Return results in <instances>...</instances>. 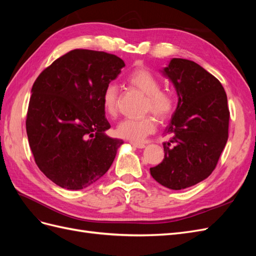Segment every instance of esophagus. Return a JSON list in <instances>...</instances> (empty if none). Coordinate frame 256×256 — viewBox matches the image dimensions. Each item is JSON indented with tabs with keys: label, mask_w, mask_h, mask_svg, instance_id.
<instances>
[{
	"label": "esophagus",
	"mask_w": 256,
	"mask_h": 256,
	"mask_svg": "<svg viewBox=\"0 0 256 256\" xmlns=\"http://www.w3.org/2000/svg\"><path fill=\"white\" fill-rule=\"evenodd\" d=\"M130 144L132 145L134 147H136V148H144V147H145V144H144V143H136V142L131 141Z\"/></svg>",
	"instance_id": "obj_1"
}]
</instances>
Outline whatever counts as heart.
Masks as SVG:
<instances>
[{"instance_id":"obj_1","label":"heart","mask_w":256,"mask_h":256,"mask_svg":"<svg viewBox=\"0 0 256 256\" xmlns=\"http://www.w3.org/2000/svg\"><path fill=\"white\" fill-rule=\"evenodd\" d=\"M129 86L138 90L145 99L143 102V113H152L160 120H166L173 115L176 109V96L172 90H162L160 80L150 69L143 65L136 66L127 76ZM102 104L104 113L115 118L118 113V88L114 83H109L102 95ZM156 129V120L152 114H146L141 118H126L122 120L115 129L118 138L130 141H142L145 136L152 134Z\"/></svg>"}]
</instances>
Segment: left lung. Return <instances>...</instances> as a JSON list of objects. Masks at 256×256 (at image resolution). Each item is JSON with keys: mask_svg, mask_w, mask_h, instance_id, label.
I'll return each instance as SVG.
<instances>
[{"mask_svg": "<svg viewBox=\"0 0 256 256\" xmlns=\"http://www.w3.org/2000/svg\"><path fill=\"white\" fill-rule=\"evenodd\" d=\"M173 83L178 104L166 134L164 159L150 168L154 180L180 190L212 173L228 142L230 110L220 81L194 62L173 58L164 69Z\"/></svg>", "mask_w": 256, "mask_h": 256, "instance_id": "left-lung-1", "label": "left lung"}]
</instances>
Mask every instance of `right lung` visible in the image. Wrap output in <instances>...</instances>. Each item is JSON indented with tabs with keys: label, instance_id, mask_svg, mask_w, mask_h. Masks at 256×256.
<instances>
[{
	"label": "right lung",
	"instance_id": "right-lung-1",
	"mask_svg": "<svg viewBox=\"0 0 256 256\" xmlns=\"http://www.w3.org/2000/svg\"><path fill=\"white\" fill-rule=\"evenodd\" d=\"M125 66L102 51L74 49L40 72L32 88L26 134L37 166L62 188L80 190L110 168L122 140L111 126L102 95Z\"/></svg>",
	"mask_w": 256,
	"mask_h": 256
}]
</instances>
